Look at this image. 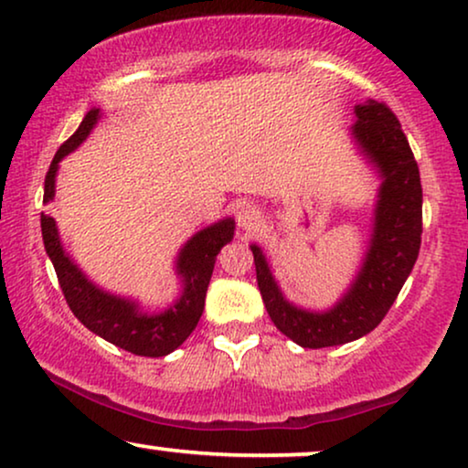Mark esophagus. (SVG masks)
I'll return each mask as SVG.
<instances>
[{"label":"esophagus","instance_id":"34e87169","mask_svg":"<svg viewBox=\"0 0 468 468\" xmlns=\"http://www.w3.org/2000/svg\"><path fill=\"white\" fill-rule=\"evenodd\" d=\"M236 221H239V228L242 232H253L255 228L260 226L261 217H260V210L251 207V204H242L239 208V213H236Z\"/></svg>","mask_w":468,"mask_h":468}]
</instances>
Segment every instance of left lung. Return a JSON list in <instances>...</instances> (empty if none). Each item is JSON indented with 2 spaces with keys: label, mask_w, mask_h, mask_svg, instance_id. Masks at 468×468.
Returning <instances> with one entry per match:
<instances>
[{
  "label": "left lung",
  "mask_w": 468,
  "mask_h": 468,
  "mask_svg": "<svg viewBox=\"0 0 468 468\" xmlns=\"http://www.w3.org/2000/svg\"><path fill=\"white\" fill-rule=\"evenodd\" d=\"M351 136L379 170L381 187L362 268L347 293L328 311H306L279 290L264 251L251 245L258 287L272 324L300 347L322 349L375 330L413 271L421 245V183L405 132L386 104L356 106Z\"/></svg>",
  "instance_id": "obj_1"
}]
</instances>
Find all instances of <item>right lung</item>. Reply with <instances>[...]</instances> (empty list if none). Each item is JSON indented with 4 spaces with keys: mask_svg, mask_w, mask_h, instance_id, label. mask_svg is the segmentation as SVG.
Returning a JSON list of instances; mask_svg holds the SVG:
<instances>
[{
    "mask_svg": "<svg viewBox=\"0 0 468 468\" xmlns=\"http://www.w3.org/2000/svg\"><path fill=\"white\" fill-rule=\"evenodd\" d=\"M98 119L100 108H91L79 130L55 153L47 178H44V204L55 197V176L59 170V162L89 136ZM40 223L44 249L53 261L66 303L79 317V322L104 341L117 345L133 356L146 357L168 356L170 351L181 347L185 338L194 332L202 317L204 298H207L217 255L223 245L234 239L236 228L232 217H226V219L191 236L176 258V272L183 279V293L165 311L144 313L133 300L112 296V293L100 290L80 272V268L63 251L53 217L42 213Z\"/></svg>",
    "mask_w": 468,
    "mask_h": 468,
    "instance_id": "obj_1",
    "label": "right lung"
}]
</instances>
